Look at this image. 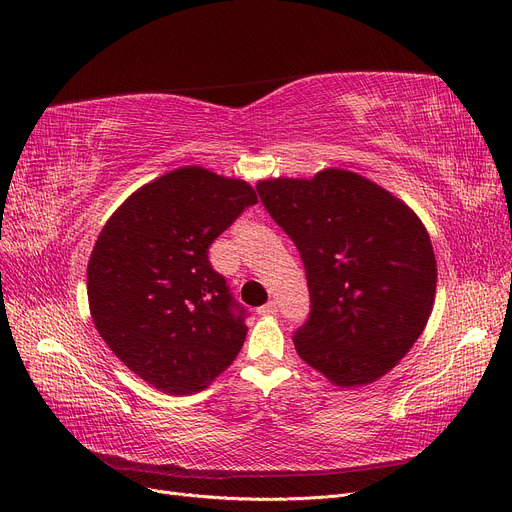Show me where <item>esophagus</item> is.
<instances>
[{
    "label": "esophagus",
    "mask_w": 512,
    "mask_h": 512,
    "mask_svg": "<svg viewBox=\"0 0 512 512\" xmlns=\"http://www.w3.org/2000/svg\"><path fill=\"white\" fill-rule=\"evenodd\" d=\"M257 313H259V315H265V317H269V315H276V313H278V304H276L274 300H271V302H267V304L259 306Z\"/></svg>",
    "instance_id": "esophagus-1"
}]
</instances>
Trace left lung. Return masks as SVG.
Wrapping results in <instances>:
<instances>
[{
  "mask_svg": "<svg viewBox=\"0 0 512 512\" xmlns=\"http://www.w3.org/2000/svg\"><path fill=\"white\" fill-rule=\"evenodd\" d=\"M269 216L292 238L311 292L298 356L342 389L395 368L422 335L436 296L430 234L405 201L344 168L257 181Z\"/></svg>",
  "mask_w": 512,
  "mask_h": 512,
  "instance_id": "1",
  "label": "left lung"
}]
</instances>
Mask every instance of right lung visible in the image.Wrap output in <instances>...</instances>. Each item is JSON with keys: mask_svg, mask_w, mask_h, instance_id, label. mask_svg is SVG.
I'll list each match as a JSON object with an SVG mask.
<instances>
[{"mask_svg": "<svg viewBox=\"0 0 512 512\" xmlns=\"http://www.w3.org/2000/svg\"><path fill=\"white\" fill-rule=\"evenodd\" d=\"M253 203L247 181L181 166L133 191L96 238L86 271L94 327L162 393L206 389L245 344V311L208 249Z\"/></svg>", "mask_w": 512, "mask_h": 512, "instance_id": "1", "label": "right lung"}]
</instances>
